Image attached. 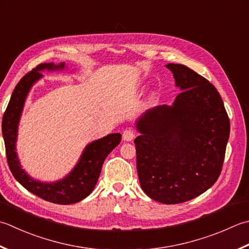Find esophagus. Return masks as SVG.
<instances>
[{"mask_svg": "<svg viewBox=\"0 0 249 249\" xmlns=\"http://www.w3.org/2000/svg\"><path fill=\"white\" fill-rule=\"evenodd\" d=\"M135 138V131L131 129H126L123 133V140L125 141H131Z\"/></svg>", "mask_w": 249, "mask_h": 249, "instance_id": "34e87169", "label": "esophagus"}]
</instances>
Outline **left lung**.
Returning <instances> with one entry per match:
<instances>
[{
  "label": "left lung",
  "mask_w": 249,
  "mask_h": 249,
  "mask_svg": "<svg viewBox=\"0 0 249 249\" xmlns=\"http://www.w3.org/2000/svg\"><path fill=\"white\" fill-rule=\"evenodd\" d=\"M181 92L172 106L148 110L136 123L137 173L154 201L178 204L211 188L220 176L230 120L216 87L180 63H168Z\"/></svg>",
  "instance_id": "1"
}]
</instances>
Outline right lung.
Returning a JSON list of instances; mask_svg holds the SVG:
<instances>
[{"label":"right lung","mask_w":249,"mask_h":249,"mask_svg":"<svg viewBox=\"0 0 249 249\" xmlns=\"http://www.w3.org/2000/svg\"><path fill=\"white\" fill-rule=\"evenodd\" d=\"M65 62L41 63L18 82L2 120V134L9 169L15 179L28 191L47 202L61 205L74 204L89 196L94 190L106 158L121 142L122 135L110 134L86 145L79 162L69 175L56 182H41L32 179L21 168L16 152L18 124L29 90L43 76L42 71L63 70Z\"/></svg>","instance_id":"1"}]
</instances>
